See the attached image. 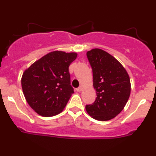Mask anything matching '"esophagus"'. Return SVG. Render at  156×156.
I'll return each mask as SVG.
<instances>
[{
	"instance_id": "1",
	"label": "esophagus",
	"mask_w": 156,
	"mask_h": 156,
	"mask_svg": "<svg viewBox=\"0 0 156 156\" xmlns=\"http://www.w3.org/2000/svg\"><path fill=\"white\" fill-rule=\"evenodd\" d=\"M82 90H83V87H82V86H80V87H79L78 88L76 89L77 92H81Z\"/></svg>"
}]
</instances>
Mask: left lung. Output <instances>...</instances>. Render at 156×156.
I'll return each mask as SVG.
<instances>
[{"mask_svg":"<svg viewBox=\"0 0 156 156\" xmlns=\"http://www.w3.org/2000/svg\"><path fill=\"white\" fill-rule=\"evenodd\" d=\"M92 69L95 101L86 105V110L94 119L110 120L124 108L130 94V78L118 61L99 48L87 53Z\"/></svg>","mask_w":156,"mask_h":156,"instance_id":"obj_1","label":"left lung"}]
</instances>
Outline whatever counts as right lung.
<instances>
[{
    "label": "right lung",
    "mask_w": 156,
    "mask_h": 156,
    "mask_svg": "<svg viewBox=\"0 0 156 156\" xmlns=\"http://www.w3.org/2000/svg\"><path fill=\"white\" fill-rule=\"evenodd\" d=\"M76 58V53L53 51L24 71L21 79L23 94L39 115L53 117L65 108L74 93L69 66Z\"/></svg>",
    "instance_id": "obj_1"
}]
</instances>
